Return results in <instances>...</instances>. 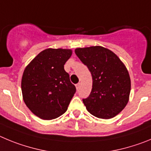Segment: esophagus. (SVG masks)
I'll return each mask as SVG.
<instances>
[{
	"instance_id": "esophagus-1",
	"label": "esophagus",
	"mask_w": 151,
	"mask_h": 151,
	"mask_svg": "<svg viewBox=\"0 0 151 151\" xmlns=\"http://www.w3.org/2000/svg\"><path fill=\"white\" fill-rule=\"evenodd\" d=\"M80 86H81V83L76 84V89H77V90H78L79 89V88H80Z\"/></svg>"
}]
</instances>
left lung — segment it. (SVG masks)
Wrapping results in <instances>:
<instances>
[{"label":"left lung","mask_w":151,"mask_h":151,"mask_svg":"<svg viewBox=\"0 0 151 151\" xmlns=\"http://www.w3.org/2000/svg\"><path fill=\"white\" fill-rule=\"evenodd\" d=\"M75 53L92 74V91L83 99L87 111L101 119L114 117L129 98L131 81L126 66L116 54L100 46L77 48Z\"/></svg>","instance_id":"obj_1"}]
</instances>
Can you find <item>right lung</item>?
Returning <instances> with one entry per match:
<instances>
[{"label": "right lung", "instance_id": "add662e5", "mask_svg": "<svg viewBox=\"0 0 151 151\" xmlns=\"http://www.w3.org/2000/svg\"><path fill=\"white\" fill-rule=\"evenodd\" d=\"M72 54L68 49H47L28 64L22 78L23 100L40 119H55L68 109L76 92L64 69Z\"/></svg>", "mask_w": 151, "mask_h": 151}]
</instances>
